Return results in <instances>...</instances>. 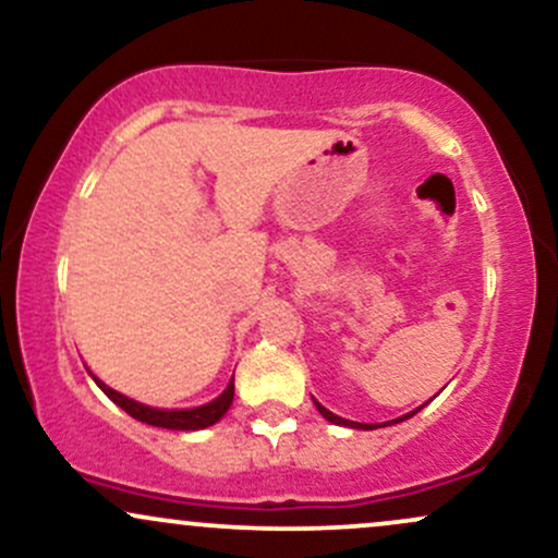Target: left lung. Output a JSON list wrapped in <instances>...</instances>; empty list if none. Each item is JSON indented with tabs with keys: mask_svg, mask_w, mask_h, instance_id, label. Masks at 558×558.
I'll use <instances>...</instances> for the list:
<instances>
[{
	"mask_svg": "<svg viewBox=\"0 0 558 558\" xmlns=\"http://www.w3.org/2000/svg\"><path fill=\"white\" fill-rule=\"evenodd\" d=\"M315 407L319 409V414H323L325 420L328 422H332V425H345V427H360V430H373V425H362V422H351V420H343V417H338V414H332L330 409H325L323 403L319 401H315ZM414 414V412H412ZM412 414H403V417H399L396 422H401V420H409L412 417ZM383 425H393V422H383ZM377 427V425H375Z\"/></svg>",
	"mask_w": 558,
	"mask_h": 558,
	"instance_id": "8db88e82",
	"label": "left lung"
}]
</instances>
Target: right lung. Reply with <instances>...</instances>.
<instances>
[{
  "mask_svg": "<svg viewBox=\"0 0 558 558\" xmlns=\"http://www.w3.org/2000/svg\"><path fill=\"white\" fill-rule=\"evenodd\" d=\"M96 386L105 390V393L110 396L120 409H125L133 420L146 422V425H155V427H168V430H202V427L215 425V422L228 412L230 403H233V380H230V386L222 390L215 401L204 403V407H196V409H151V407H144V403L128 399V396L118 393V390L107 388L101 380H96Z\"/></svg>",
  "mask_w": 558,
  "mask_h": 558,
  "instance_id": "1",
  "label": "right lung"
}]
</instances>
